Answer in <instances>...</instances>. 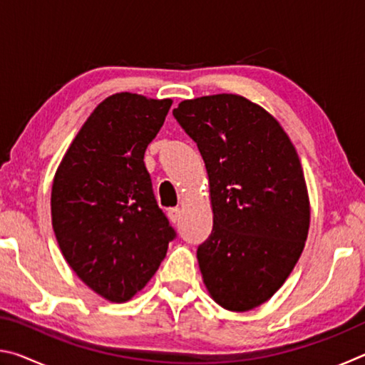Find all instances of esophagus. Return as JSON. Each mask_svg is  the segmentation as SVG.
<instances>
[{
    "mask_svg": "<svg viewBox=\"0 0 365 365\" xmlns=\"http://www.w3.org/2000/svg\"><path fill=\"white\" fill-rule=\"evenodd\" d=\"M168 215L172 224H178L180 222V215H182V211L178 207H170L168 211Z\"/></svg>",
    "mask_w": 365,
    "mask_h": 365,
    "instance_id": "1",
    "label": "esophagus"
}]
</instances>
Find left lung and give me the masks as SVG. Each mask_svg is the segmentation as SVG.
Listing matches in <instances>:
<instances>
[{"label":"left lung","mask_w":365,"mask_h":365,"mask_svg":"<svg viewBox=\"0 0 365 365\" xmlns=\"http://www.w3.org/2000/svg\"><path fill=\"white\" fill-rule=\"evenodd\" d=\"M172 114L206 164L212 232L197 246L215 302L245 312L292 274L309 230V197L294 146L267 110L238 95L187 100Z\"/></svg>","instance_id":"1"}]
</instances>
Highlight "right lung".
<instances>
[{
  "label": "right lung",
  "instance_id": "obj_1",
  "mask_svg": "<svg viewBox=\"0 0 365 365\" xmlns=\"http://www.w3.org/2000/svg\"><path fill=\"white\" fill-rule=\"evenodd\" d=\"M172 100L115 93L96 106L54 175L53 228L86 287L128 301L156 274L177 237L154 197L143 158Z\"/></svg>",
  "mask_w": 365,
  "mask_h": 365
}]
</instances>
